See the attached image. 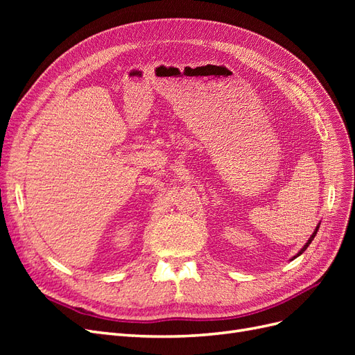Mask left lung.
<instances>
[{
  "label": "left lung",
  "mask_w": 355,
  "mask_h": 355,
  "mask_svg": "<svg viewBox=\"0 0 355 355\" xmlns=\"http://www.w3.org/2000/svg\"><path fill=\"white\" fill-rule=\"evenodd\" d=\"M318 228H320V223L317 225V228H315V231L313 232V235H311V237H309V240H308V241L305 243V245L302 247V249H300V250H299V253H297L296 256H293V259H295V257H297V256H300V254H302V253H304V252L306 250V247H308V245L311 244V241H313V240H314V237H315V235H317V231H318Z\"/></svg>",
  "instance_id": "obj_1"
}]
</instances>
